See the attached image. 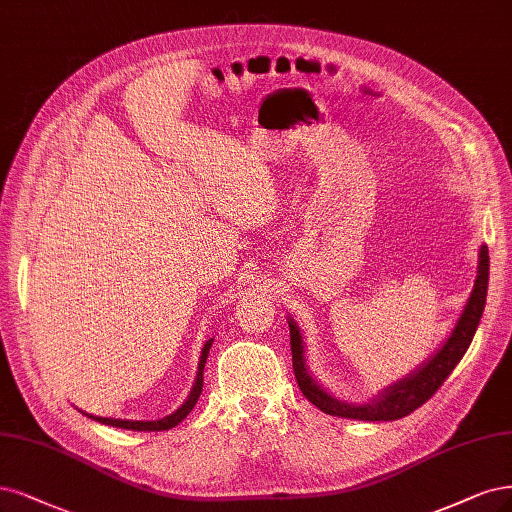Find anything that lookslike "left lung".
Returning <instances> with one entry per match:
<instances>
[{"label": "left lung", "instance_id": "8db88e82", "mask_svg": "<svg viewBox=\"0 0 512 512\" xmlns=\"http://www.w3.org/2000/svg\"><path fill=\"white\" fill-rule=\"evenodd\" d=\"M487 284H489V252L487 245H481L479 252V271L474 279V288L470 292L468 303L455 322L449 339L440 345L436 354L421 364L415 373L407 375L404 379L396 381L394 385L385 387V390L370 402V404H347L345 400H337L328 394L324 387L317 383L305 364V343L301 328L296 322L288 320L290 324V347H292V366L298 387L305 394V398L315 404L317 409L334 415V417H347V419H360V421H394L400 417H407L421 404L428 402L445 379L451 375V370L457 366L466 354V349L472 343L474 332L481 322V315L485 309L487 298Z\"/></svg>", "mask_w": 512, "mask_h": 512}]
</instances>
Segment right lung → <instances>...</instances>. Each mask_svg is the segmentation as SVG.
Listing matches in <instances>:
<instances>
[{
  "mask_svg": "<svg viewBox=\"0 0 512 512\" xmlns=\"http://www.w3.org/2000/svg\"><path fill=\"white\" fill-rule=\"evenodd\" d=\"M211 343H214V339H209L201 351V360H199V370H197V379H195V385H192V390L188 394V398L184 400L182 407L178 411H173L171 415L163 417V419H156V421H133V419H112V417H97V415H88L84 413L86 417H91L95 421H99V424H105V426H114V428H122V430H137V432H161V430H171L180 424V421L195 409V404L201 396V390H203V368H205V362H207V354L211 349Z\"/></svg>",
  "mask_w": 512,
  "mask_h": 512,
  "instance_id": "1",
  "label": "right lung"
}]
</instances>
